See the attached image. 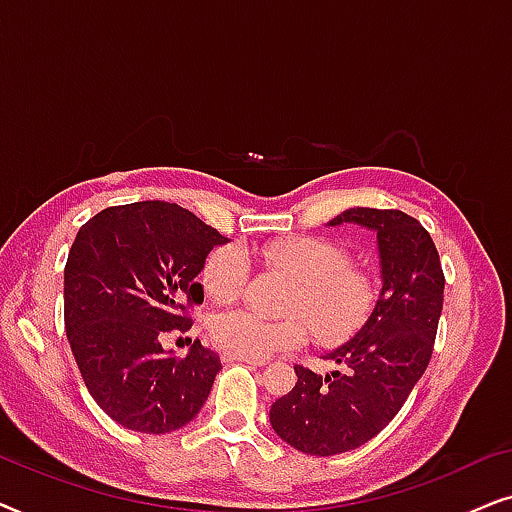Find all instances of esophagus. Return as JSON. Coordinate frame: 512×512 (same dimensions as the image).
Here are the masks:
<instances>
[{"label": "esophagus", "mask_w": 512, "mask_h": 512, "mask_svg": "<svg viewBox=\"0 0 512 512\" xmlns=\"http://www.w3.org/2000/svg\"><path fill=\"white\" fill-rule=\"evenodd\" d=\"M221 359L226 361V363L242 361V363H249V366H256V368L265 366V361H263V359H254V356H244V354H235V352H223V354H221Z\"/></svg>", "instance_id": "esophagus-1"}]
</instances>
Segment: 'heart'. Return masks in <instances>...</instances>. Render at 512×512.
<instances>
[{"instance_id":"1","label":"heart","mask_w":512,"mask_h":512,"mask_svg":"<svg viewBox=\"0 0 512 512\" xmlns=\"http://www.w3.org/2000/svg\"><path fill=\"white\" fill-rule=\"evenodd\" d=\"M261 258L265 265L293 279L286 312L303 316L314 338L324 345H338L352 338L375 310L377 284L373 275L349 263L340 244L324 237L293 235L263 244ZM247 270L244 249L223 244L202 265V289L216 303H230L242 291ZM302 320L263 319L249 310H230L219 314L209 331L226 352L265 359L303 345L307 331Z\"/></svg>"}]
</instances>
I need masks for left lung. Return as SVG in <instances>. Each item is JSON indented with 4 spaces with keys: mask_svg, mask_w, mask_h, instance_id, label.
Listing matches in <instances>:
<instances>
[{
    "mask_svg": "<svg viewBox=\"0 0 512 512\" xmlns=\"http://www.w3.org/2000/svg\"><path fill=\"white\" fill-rule=\"evenodd\" d=\"M373 230L380 256V296L366 324L324 354L338 370L296 368L298 382L272 403L270 424L293 450L333 457L375 438L429 366L445 277L431 235L398 209L354 207L328 226Z\"/></svg>",
    "mask_w": 512,
    "mask_h": 512,
    "instance_id": "obj_1",
    "label": "left lung"
}]
</instances>
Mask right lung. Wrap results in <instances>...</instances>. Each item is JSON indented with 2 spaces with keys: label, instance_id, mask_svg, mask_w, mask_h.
I'll list each match as a JSON object with an SVG mask.
<instances>
[{
  "label": "right lung",
  "instance_id": "obj_1",
  "mask_svg": "<svg viewBox=\"0 0 512 512\" xmlns=\"http://www.w3.org/2000/svg\"><path fill=\"white\" fill-rule=\"evenodd\" d=\"M228 240L174 202L107 207L79 230L65 265V331L95 403L130 431L193 422L221 370L193 342L184 359L160 338L186 331L184 303H202L209 251Z\"/></svg>",
  "mask_w": 512,
  "mask_h": 512
}]
</instances>
